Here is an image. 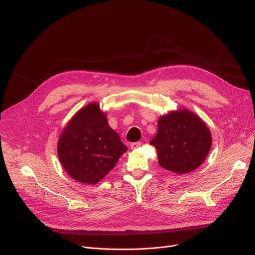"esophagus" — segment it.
<instances>
[{"instance_id":"1","label":"esophagus","mask_w":255,"mask_h":255,"mask_svg":"<svg viewBox=\"0 0 255 255\" xmlns=\"http://www.w3.org/2000/svg\"><path fill=\"white\" fill-rule=\"evenodd\" d=\"M141 145V142L140 141H136V142H132L131 144H130V148L132 149V150H135V149H137V148H139V146Z\"/></svg>"}]
</instances>
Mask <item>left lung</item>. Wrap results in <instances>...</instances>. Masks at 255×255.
Listing matches in <instances>:
<instances>
[{"label":"left lung","mask_w":255,"mask_h":255,"mask_svg":"<svg viewBox=\"0 0 255 255\" xmlns=\"http://www.w3.org/2000/svg\"><path fill=\"white\" fill-rule=\"evenodd\" d=\"M150 144L157 150L160 166L185 175L203 164L211 149L212 134L202 119L182 107L159 118L157 134Z\"/></svg>","instance_id":"left-lung-1"}]
</instances>
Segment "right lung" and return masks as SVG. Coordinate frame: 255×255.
Instances as JSON below:
<instances>
[{
	"label": "right lung",
	"instance_id": "1",
	"mask_svg": "<svg viewBox=\"0 0 255 255\" xmlns=\"http://www.w3.org/2000/svg\"><path fill=\"white\" fill-rule=\"evenodd\" d=\"M126 151L127 146L96 102L80 109L58 140V156L66 172L73 180L89 185L101 181Z\"/></svg>",
	"mask_w": 255,
	"mask_h": 255
}]
</instances>
